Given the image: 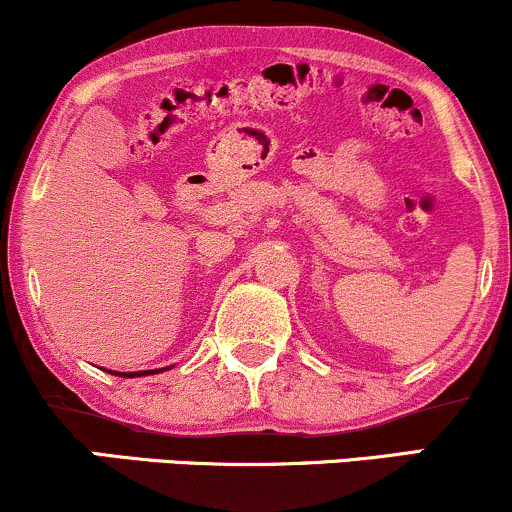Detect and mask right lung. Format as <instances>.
<instances>
[{
  "instance_id": "1",
  "label": "right lung",
  "mask_w": 512,
  "mask_h": 512,
  "mask_svg": "<svg viewBox=\"0 0 512 512\" xmlns=\"http://www.w3.org/2000/svg\"><path fill=\"white\" fill-rule=\"evenodd\" d=\"M158 370H139V373H115V375H122V378H139V375H151V373H158Z\"/></svg>"
}]
</instances>
